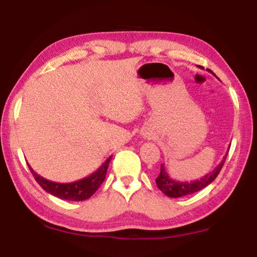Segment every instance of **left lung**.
<instances>
[{
  "label": "left lung",
  "instance_id": "8db88e82",
  "mask_svg": "<svg viewBox=\"0 0 257 257\" xmlns=\"http://www.w3.org/2000/svg\"><path fill=\"white\" fill-rule=\"evenodd\" d=\"M208 72H211L212 75H214L210 69H206ZM215 76V75H214ZM216 77V76H215ZM227 155L228 153L225 154V156L223 158V160L221 161V163L217 165V167L213 170L212 172L207 173L206 176H204L203 178H201L199 180H194V181H177L173 180L172 178L168 175L167 171H165L164 165L161 164V171L160 175L156 178V185H158L159 189L162 191L164 195H167L169 197H182L186 196V195H190L196 193V191H199L203 188H205L206 186H208L213 182V180L215 179L219 175L221 169H222L223 164L227 160Z\"/></svg>",
  "mask_w": 257,
  "mask_h": 257
}]
</instances>
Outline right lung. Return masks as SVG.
Returning a JSON list of instances; mask_svg holds the SVG:
<instances>
[{
    "mask_svg": "<svg viewBox=\"0 0 257 257\" xmlns=\"http://www.w3.org/2000/svg\"><path fill=\"white\" fill-rule=\"evenodd\" d=\"M112 156H110L105 162H104L101 167H99L96 171L92 175L84 178V179L78 180L75 182H70V184H60V182H54L45 179V178L37 175L36 172L33 170V168L28 164V168L30 172L33 173L35 178L40 186L47 193L53 195V196L66 199V201H85L88 199L98 189V187L102 185V182L105 179V175L108 168V164L111 162Z\"/></svg>",
    "mask_w": 257,
    "mask_h": 257,
    "instance_id": "right-lung-1",
    "label": "right lung"
}]
</instances>
